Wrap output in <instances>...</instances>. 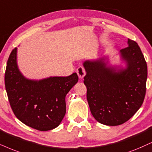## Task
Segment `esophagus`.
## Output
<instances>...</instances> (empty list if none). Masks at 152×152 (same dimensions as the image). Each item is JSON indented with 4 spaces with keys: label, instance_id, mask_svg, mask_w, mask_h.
<instances>
[{
    "label": "esophagus",
    "instance_id": "esophagus-1",
    "mask_svg": "<svg viewBox=\"0 0 152 152\" xmlns=\"http://www.w3.org/2000/svg\"><path fill=\"white\" fill-rule=\"evenodd\" d=\"M76 73H77L78 77L79 78H83L84 76H86V70L85 69L83 68V66H79L78 68L76 69Z\"/></svg>",
    "mask_w": 152,
    "mask_h": 152
}]
</instances>
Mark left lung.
<instances>
[{"instance_id": "obj_1", "label": "left lung", "mask_w": 152, "mask_h": 152, "mask_svg": "<svg viewBox=\"0 0 152 152\" xmlns=\"http://www.w3.org/2000/svg\"><path fill=\"white\" fill-rule=\"evenodd\" d=\"M128 45L119 52L124 67L111 66L109 57L83 63L90 111L96 121L106 126H118L127 121L145 99L147 63L135 41L128 39Z\"/></svg>"}]
</instances>
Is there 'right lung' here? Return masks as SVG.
Masks as SVG:
<instances>
[{"mask_svg":"<svg viewBox=\"0 0 152 152\" xmlns=\"http://www.w3.org/2000/svg\"><path fill=\"white\" fill-rule=\"evenodd\" d=\"M17 58L16 48L10 55L5 74V89L15 115L23 124L38 130L57 128L66 114L65 97L78 82L77 74L28 79L19 69Z\"/></svg>","mask_w":152,"mask_h":152,"instance_id":"add662e5","label":"right lung"}]
</instances>
